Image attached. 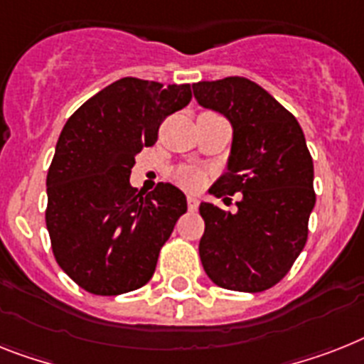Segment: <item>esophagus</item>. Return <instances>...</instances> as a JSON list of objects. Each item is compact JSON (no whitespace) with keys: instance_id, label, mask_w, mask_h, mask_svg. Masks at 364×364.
<instances>
[{"instance_id":"esophagus-1","label":"esophagus","mask_w":364,"mask_h":364,"mask_svg":"<svg viewBox=\"0 0 364 364\" xmlns=\"http://www.w3.org/2000/svg\"><path fill=\"white\" fill-rule=\"evenodd\" d=\"M188 208L191 210V212H195V210L199 208V199L193 197V195H188Z\"/></svg>"}]
</instances>
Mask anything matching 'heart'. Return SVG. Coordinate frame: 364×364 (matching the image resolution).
Here are the masks:
<instances>
[{
  "instance_id": "1",
  "label": "heart",
  "mask_w": 364,
  "mask_h": 364,
  "mask_svg": "<svg viewBox=\"0 0 364 364\" xmlns=\"http://www.w3.org/2000/svg\"><path fill=\"white\" fill-rule=\"evenodd\" d=\"M178 178L186 188H195V186L199 184L203 176H200V173H197L195 169H184L182 173H180Z\"/></svg>"
}]
</instances>
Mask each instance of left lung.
Instances as JSON below:
<instances>
[{"instance_id":"1","label":"left lung","mask_w":364,"mask_h":364,"mask_svg":"<svg viewBox=\"0 0 364 364\" xmlns=\"http://www.w3.org/2000/svg\"><path fill=\"white\" fill-rule=\"evenodd\" d=\"M191 87L200 107L223 115L232 126L227 173L210 193H242L234 214L200 203V262L218 287L262 292L287 275L307 242L316 195L305 135L296 117L247 77Z\"/></svg>"}]
</instances>
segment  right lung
<instances>
[{
	"instance_id": "right-lung-1",
	"label": "right lung",
	"mask_w": 364,
	"mask_h": 364,
	"mask_svg": "<svg viewBox=\"0 0 364 364\" xmlns=\"http://www.w3.org/2000/svg\"><path fill=\"white\" fill-rule=\"evenodd\" d=\"M189 100L188 83L122 77L63 128L46 178V227L57 264L87 292L119 296L154 275L188 200L169 182L137 193L132 167L139 150L156 143L165 117Z\"/></svg>"
}]
</instances>
